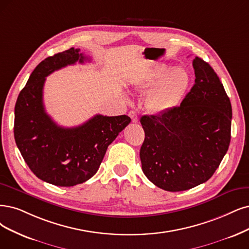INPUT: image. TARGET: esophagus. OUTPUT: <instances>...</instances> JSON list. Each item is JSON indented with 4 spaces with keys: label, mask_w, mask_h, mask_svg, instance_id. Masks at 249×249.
Wrapping results in <instances>:
<instances>
[{
    "label": "esophagus",
    "mask_w": 249,
    "mask_h": 249,
    "mask_svg": "<svg viewBox=\"0 0 249 249\" xmlns=\"http://www.w3.org/2000/svg\"><path fill=\"white\" fill-rule=\"evenodd\" d=\"M129 117L131 118L132 123H137V122H139V117H137V115H136V113L134 112V110H130V112H129Z\"/></svg>",
    "instance_id": "34e87169"
}]
</instances>
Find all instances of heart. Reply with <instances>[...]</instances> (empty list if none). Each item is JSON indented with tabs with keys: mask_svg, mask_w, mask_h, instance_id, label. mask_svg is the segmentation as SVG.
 <instances>
[{
	"mask_svg": "<svg viewBox=\"0 0 249 249\" xmlns=\"http://www.w3.org/2000/svg\"><path fill=\"white\" fill-rule=\"evenodd\" d=\"M168 70L167 66L155 68L146 72L136 85L142 91L153 88L146 99V107L153 113H162L177 107L189 87L190 77L185 70L178 68L169 72Z\"/></svg>",
	"mask_w": 249,
	"mask_h": 249,
	"instance_id": "heart-1",
	"label": "heart"
}]
</instances>
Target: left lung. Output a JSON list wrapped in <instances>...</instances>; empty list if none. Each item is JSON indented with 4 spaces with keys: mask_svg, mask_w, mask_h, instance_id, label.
I'll return each mask as SVG.
<instances>
[{
    "mask_svg": "<svg viewBox=\"0 0 249 249\" xmlns=\"http://www.w3.org/2000/svg\"><path fill=\"white\" fill-rule=\"evenodd\" d=\"M193 68L195 84L180 106L141 118L144 130L142 169L155 186L169 192L207 181L231 141L232 106L222 82L198 56Z\"/></svg>",
    "mask_w": 249,
    "mask_h": 249,
    "instance_id": "8db88e82",
    "label": "left lung"
}]
</instances>
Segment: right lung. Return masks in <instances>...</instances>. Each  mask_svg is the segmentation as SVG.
<instances>
[{
  "instance_id": "right-lung-1",
  "label": "right lung",
  "mask_w": 249,
  "mask_h": 249,
  "mask_svg": "<svg viewBox=\"0 0 249 249\" xmlns=\"http://www.w3.org/2000/svg\"><path fill=\"white\" fill-rule=\"evenodd\" d=\"M86 60L90 61L75 48L47 57L34 70L16 100L17 148L35 176L54 186L72 187L93 177L107 146L131 121L126 115H96L80 126L64 128L46 113L43 104L46 77Z\"/></svg>"
}]
</instances>
